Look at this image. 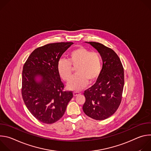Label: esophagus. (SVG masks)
<instances>
[{
  "mask_svg": "<svg viewBox=\"0 0 151 151\" xmlns=\"http://www.w3.org/2000/svg\"><path fill=\"white\" fill-rule=\"evenodd\" d=\"M79 94H81V93L79 92H78V91H74L73 92V96H78Z\"/></svg>",
  "mask_w": 151,
  "mask_h": 151,
  "instance_id": "obj_1",
  "label": "esophagus"
}]
</instances>
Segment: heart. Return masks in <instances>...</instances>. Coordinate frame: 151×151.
I'll return each instance as SVG.
<instances>
[{"label": "heart", "mask_w": 151, "mask_h": 151, "mask_svg": "<svg viewBox=\"0 0 151 151\" xmlns=\"http://www.w3.org/2000/svg\"><path fill=\"white\" fill-rule=\"evenodd\" d=\"M76 68L75 75L69 82L68 88L80 91L88 82L92 83L99 78L101 69V60L96 52H91L83 47H78L69 54L68 61L60 60L57 64V71L62 79L68 81L72 75V68Z\"/></svg>", "instance_id": "b5f03b06"}]
</instances>
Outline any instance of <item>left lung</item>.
Masks as SVG:
<instances>
[{
  "instance_id": "left-lung-1",
  "label": "left lung",
  "mask_w": 151,
  "mask_h": 151,
  "mask_svg": "<svg viewBox=\"0 0 151 151\" xmlns=\"http://www.w3.org/2000/svg\"><path fill=\"white\" fill-rule=\"evenodd\" d=\"M85 42L99 52L103 66L96 82L83 93L85 102L82 109L89 117L104 120L112 116L121 103L124 85V69L114 50L99 42Z\"/></svg>"
}]
</instances>
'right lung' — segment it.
I'll return each instance as SVG.
<instances>
[{
	"label": "right lung",
	"mask_w": 151,
	"mask_h": 151,
	"mask_svg": "<svg viewBox=\"0 0 151 151\" xmlns=\"http://www.w3.org/2000/svg\"><path fill=\"white\" fill-rule=\"evenodd\" d=\"M73 42L49 44L35 49L24 64L21 93L32 115L40 122L52 124L59 120L73 97L63 91L64 84L57 71L63 54Z\"/></svg>",
	"instance_id": "add662e5"
}]
</instances>
